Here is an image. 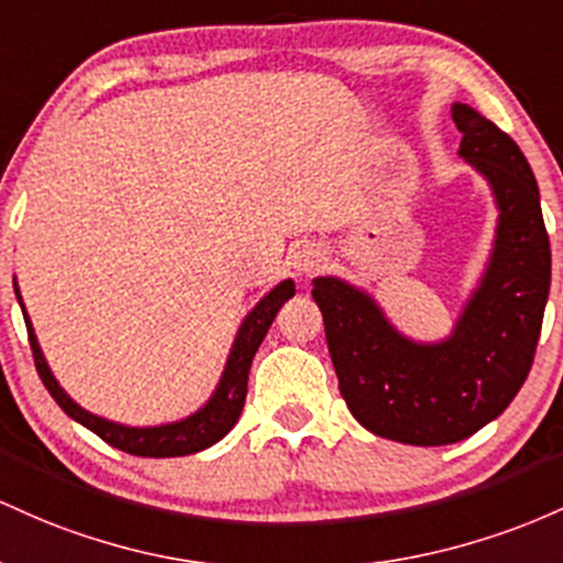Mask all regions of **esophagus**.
I'll list each match as a JSON object with an SVG mask.
<instances>
[{"label":"esophagus","mask_w":563,"mask_h":563,"mask_svg":"<svg viewBox=\"0 0 563 563\" xmlns=\"http://www.w3.org/2000/svg\"><path fill=\"white\" fill-rule=\"evenodd\" d=\"M289 261H292V268L298 271L302 276H311L316 271L324 265V250L316 247V244H300V247L292 250V255H289Z\"/></svg>","instance_id":"esophagus-1"}]
</instances>
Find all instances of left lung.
<instances>
[{
	"instance_id": "obj_1",
	"label": "left lung",
	"mask_w": 563,
	"mask_h": 563,
	"mask_svg": "<svg viewBox=\"0 0 563 563\" xmlns=\"http://www.w3.org/2000/svg\"><path fill=\"white\" fill-rule=\"evenodd\" d=\"M452 119L463 132L460 159L486 180L497 207L489 257L452 332L409 338L340 276H316L311 292L351 415L412 446L454 444L500 418L532 369L551 292V242L527 156L471 106L452 103Z\"/></svg>"
}]
</instances>
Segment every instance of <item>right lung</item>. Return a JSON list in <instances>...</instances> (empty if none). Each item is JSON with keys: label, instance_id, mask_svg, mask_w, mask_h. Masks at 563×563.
Here are the masks:
<instances>
[{"label": "right lung", "instance_id": "1", "mask_svg": "<svg viewBox=\"0 0 563 563\" xmlns=\"http://www.w3.org/2000/svg\"><path fill=\"white\" fill-rule=\"evenodd\" d=\"M12 287H15V298L21 302L23 319H26L29 343L31 351H34L36 372H40L49 396L58 401V407L68 415V418L77 420L79 426L87 428V431L98 433L106 444L117 446V450L128 454H137V457H180V454L201 452L207 450V446L218 444V441L236 426L244 399H247L252 358H255L257 349H261L268 327L274 324L279 308L295 295V282L282 279L271 292H265L263 298L250 308V313L244 316L236 334H233L229 358H225V366L223 372H220V380L214 385L212 396L201 404L197 412L173 422H162V426H124V422L106 420L100 418V415L90 412V409L79 407V404L60 388L58 377L53 375L47 358H44L40 340H36L34 324H31L26 306H23L21 287H18V282H12Z\"/></svg>", "mask_w": 563, "mask_h": 563}]
</instances>
